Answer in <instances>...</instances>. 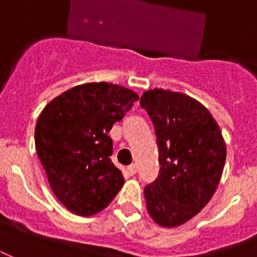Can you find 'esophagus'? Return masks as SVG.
Listing matches in <instances>:
<instances>
[{
  "instance_id": "obj_1",
  "label": "esophagus",
  "mask_w": 257,
  "mask_h": 257,
  "mask_svg": "<svg viewBox=\"0 0 257 257\" xmlns=\"http://www.w3.org/2000/svg\"><path fill=\"white\" fill-rule=\"evenodd\" d=\"M126 171H128V173L131 176H133V175H136V172H137V167L135 164H132V165H129L128 168H126Z\"/></svg>"
}]
</instances>
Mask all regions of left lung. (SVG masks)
<instances>
[{"label":"left lung","mask_w":257,"mask_h":257,"mask_svg":"<svg viewBox=\"0 0 257 257\" xmlns=\"http://www.w3.org/2000/svg\"><path fill=\"white\" fill-rule=\"evenodd\" d=\"M155 126L160 173L144 189L149 216L179 227L203 209L219 185L227 149L219 125L192 97L151 89L140 100Z\"/></svg>","instance_id":"obj_1"}]
</instances>
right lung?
<instances>
[{
    "label": "right lung",
    "instance_id": "obj_1",
    "mask_svg": "<svg viewBox=\"0 0 257 257\" xmlns=\"http://www.w3.org/2000/svg\"><path fill=\"white\" fill-rule=\"evenodd\" d=\"M137 100V93L124 86L88 82L53 98L38 117L37 156L52 191L70 212L96 215L124 185L122 173L109 159L108 133Z\"/></svg>",
    "mask_w": 257,
    "mask_h": 257
}]
</instances>
